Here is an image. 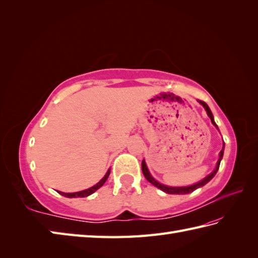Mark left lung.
<instances>
[{
	"label": "left lung",
	"mask_w": 258,
	"mask_h": 258,
	"mask_svg": "<svg viewBox=\"0 0 258 258\" xmlns=\"http://www.w3.org/2000/svg\"><path fill=\"white\" fill-rule=\"evenodd\" d=\"M199 102L202 104L203 106H204V108L206 109V112H207V115H208V116H210V118H211V120H212V123H213L214 125H215L216 128L218 130L216 123L214 122V117H213V114H212V112H211L210 107H208V105H207V104H206L205 102H203V101H199ZM224 145H225V144H223V149H222V151L220 152V158H218V161H217L216 168L214 169V171H213L210 175H208V176H206L204 179H202L201 182H199L197 184L191 185V186H186V187H169V186H165V185H163V184H160V183L156 182V180L151 176V174H150V172H149V169H147V166H146V164H145L144 160L142 161V171H143L144 176L146 177V179L149 180L150 183H152L153 185L156 186L157 188L162 189L163 191H165V193H167V194H188V193H191V191H193V190L197 189L199 187H202V186H204L205 184H207L208 182H210V180H211L214 176H215V174H216L217 171H218V167H220L221 160L223 158V154H224Z\"/></svg>",
	"instance_id": "1"
}]
</instances>
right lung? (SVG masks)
<instances>
[{"instance_id": "1", "label": "right lung", "mask_w": 258, "mask_h": 258, "mask_svg": "<svg viewBox=\"0 0 258 258\" xmlns=\"http://www.w3.org/2000/svg\"><path fill=\"white\" fill-rule=\"evenodd\" d=\"M109 173H111V171H109V169H108L107 173L105 174V176H104L96 185H94V186H93V187H91V188H89V189H85V190H82V191H76V193H63V191L57 190V193H59V194L65 196V197H69V199H73V197H86V196H89V195L94 193V191H95L96 189L100 188L101 186L106 182V179H107V177H108Z\"/></svg>"}]
</instances>
